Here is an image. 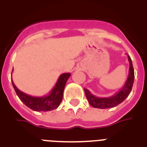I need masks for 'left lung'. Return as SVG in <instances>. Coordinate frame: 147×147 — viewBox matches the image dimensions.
<instances>
[{"instance_id":"obj_1","label":"left lung","mask_w":147,"mask_h":147,"mask_svg":"<svg viewBox=\"0 0 147 147\" xmlns=\"http://www.w3.org/2000/svg\"><path fill=\"white\" fill-rule=\"evenodd\" d=\"M128 61L129 62V74H128L127 80H126V82L124 86L122 87L119 90V91L117 92L115 95L110 97L100 98V97H96V96L92 94L88 89L84 88L87 99L92 107L99 109L112 108V107H115V106H117L119 104L121 103L129 96L131 90H132L133 82H134L135 74L132 62L129 56H128Z\"/></svg>"}]
</instances>
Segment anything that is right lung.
<instances>
[{"label": "right lung", "mask_w": 147, "mask_h": 147, "mask_svg": "<svg viewBox=\"0 0 147 147\" xmlns=\"http://www.w3.org/2000/svg\"><path fill=\"white\" fill-rule=\"evenodd\" d=\"M13 71V70H12ZM71 76L70 73H65L60 75L51 91L49 95L44 96H32L23 93L18 89L11 80L13 88L15 89L18 96L28 108L34 111H51L57 108L62 100L63 91L68 78Z\"/></svg>", "instance_id": "right-lung-1"}]
</instances>
